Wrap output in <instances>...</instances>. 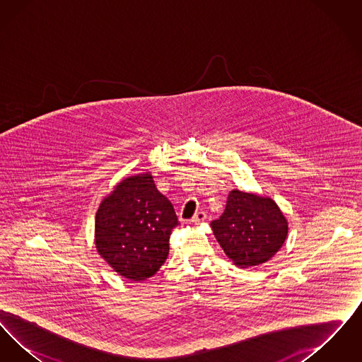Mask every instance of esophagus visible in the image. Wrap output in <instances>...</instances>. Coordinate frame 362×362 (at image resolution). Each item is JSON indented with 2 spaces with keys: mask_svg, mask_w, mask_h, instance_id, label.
<instances>
[{
  "mask_svg": "<svg viewBox=\"0 0 362 362\" xmlns=\"http://www.w3.org/2000/svg\"><path fill=\"white\" fill-rule=\"evenodd\" d=\"M205 220H206V213H205V211H197V213L192 216L191 223H194V224H201V223H204Z\"/></svg>",
  "mask_w": 362,
  "mask_h": 362,
  "instance_id": "1",
  "label": "esophagus"
}]
</instances>
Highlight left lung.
<instances>
[{
	"label": "left lung",
	"mask_w": 362,
	"mask_h": 362,
	"mask_svg": "<svg viewBox=\"0 0 362 362\" xmlns=\"http://www.w3.org/2000/svg\"><path fill=\"white\" fill-rule=\"evenodd\" d=\"M211 229L225 255L240 269L266 263L288 238V220L269 197L232 189Z\"/></svg>",
	"instance_id": "8db88e82"
}]
</instances>
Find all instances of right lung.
Wrapping results in <instances>:
<instances>
[{
	"label": "right lung",
	"instance_id": "add662e5",
	"mask_svg": "<svg viewBox=\"0 0 362 362\" xmlns=\"http://www.w3.org/2000/svg\"><path fill=\"white\" fill-rule=\"evenodd\" d=\"M176 225L173 204L157 189L153 176L137 173L103 198L95 218V245L119 276L144 281L165 262Z\"/></svg>",
	"mask_w": 362,
	"mask_h": 362
}]
</instances>
